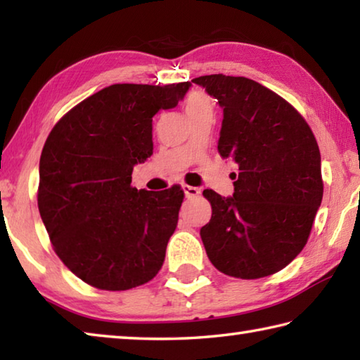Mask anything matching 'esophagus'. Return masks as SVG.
<instances>
[{"label": "esophagus", "instance_id": "1", "mask_svg": "<svg viewBox=\"0 0 360 360\" xmlns=\"http://www.w3.org/2000/svg\"><path fill=\"white\" fill-rule=\"evenodd\" d=\"M182 188H184V193H186L187 198H195V197H198V195H200L198 187H192V186L184 184V186H182Z\"/></svg>", "mask_w": 360, "mask_h": 360}]
</instances>
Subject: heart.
<instances>
[{
    "mask_svg": "<svg viewBox=\"0 0 360 360\" xmlns=\"http://www.w3.org/2000/svg\"><path fill=\"white\" fill-rule=\"evenodd\" d=\"M184 109L188 117H191L193 114L211 109V101L203 92H192L186 96Z\"/></svg>",
    "mask_w": 360,
    "mask_h": 360,
    "instance_id": "heart-1",
    "label": "heart"
}]
</instances>
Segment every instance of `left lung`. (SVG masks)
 Here are the masks:
<instances>
[{"mask_svg":"<svg viewBox=\"0 0 360 360\" xmlns=\"http://www.w3.org/2000/svg\"><path fill=\"white\" fill-rule=\"evenodd\" d=\"M224 109L217 150L238 168L233 197L203 191L211 221L200 230L208 259L224 275L257 279L302 252L322 202L321 152L302 114L248 77L200 76Z\"/></svg>","mask_w":360,"mask_h":360,"instance_id":"1","label":"left lung"}]
</instances>
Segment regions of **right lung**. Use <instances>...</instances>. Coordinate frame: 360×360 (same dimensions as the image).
Masks as SVG:
<instances>
[{
	"instance_id": "1",
	"label": "right lung",
	"mask_w": 360,
	"mask_h": 360,
	"mask_svg": "<svg viewBox=\"0 0 360 360\" xmlns=\"http://www.w3.org/2000/svg\"><path fill=\"white\" fill-rule=\"evenodd\" d=\"M191 85H109L49 133L39 160V214L53 251L84 283L127 290L162 268L184 191H138L131 173L154 150L152 117L178 105Z\"/></svg>"
}]
</instances>
